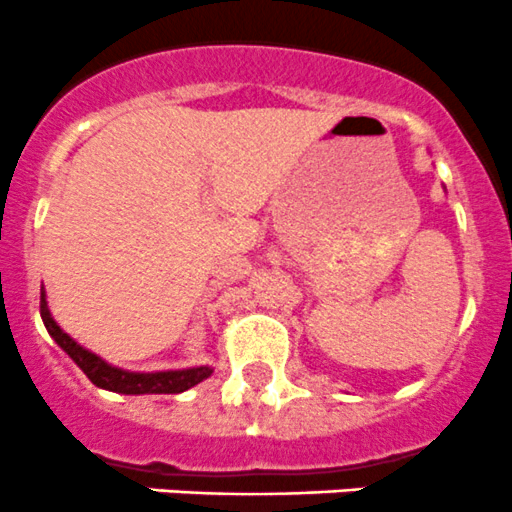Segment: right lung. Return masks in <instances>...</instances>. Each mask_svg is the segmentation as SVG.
<instances>
[{
    "label": "right lung",
    "instance_id": "obj_1",
    "mask_svg": "<svg viewBox=\"0 0 512 512\" xmlns=\"http://www.w3.org/2000/svg\"><path fill=\"white\" fill-rule=\"evenodd\" d=\"M39 311H42V321L47 326L49 336L59 343L64 353L77 363L79 368L86 373L94 386L104 388V391L124 393V396H144V393H184L189 388H194L196 383H201L204 378H209L214 373V368L209 366H196V368H184V371H159V373H134L124 371V368H116L111 363H106L104 358H99L96 353L86 351L84 346H79L69 333H64L57 326V321L52 318L47 306V293L42 288V303H39Z\"/></svg>",
    "mask_w": 512,
    "mask_h": 512
}]
</instances>
